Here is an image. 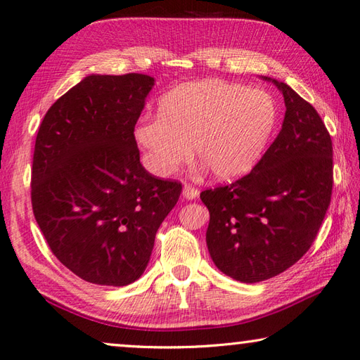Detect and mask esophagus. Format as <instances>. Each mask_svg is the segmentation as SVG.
I'll use <instances>...</instances> for the list:
<instances>
[{
  "instance_id": "1",
  "label": "esophagus",
  "mask_w": 360,
  "mask_h": 360,
  "mask_svg": "<svg viewBox=\"0 0 360 360\" xmlns=\"http://www.w3.org/2000/svg\"><path fill=\"white\" fill-rule=\"evenodd\" d=\"M183 197H185L186 200H194V199H197V197H199V189L197 188H194V186H191V185H185L183 186Z\"/></svg>"
}]
</instances>
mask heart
Returning <instances> with one entry per match:
<instances>
[{"label":"heart","instance_id":"obj_1","mask_svg":"<svg viewBox=\"0 0 360 360\" xmlns=\"http://www.w3.org/2000/svg\"><path fill=\"white\" fill-rule=\"evenodd\" d=\"M278 122L274 96L224 80L174 88L161 99L158 116L135 126V141L149 169L167 177L193 157V146L212 175L244 177L258 165Z\"/></svg>","mask_w":360,"mask_h":360}]
</instances>
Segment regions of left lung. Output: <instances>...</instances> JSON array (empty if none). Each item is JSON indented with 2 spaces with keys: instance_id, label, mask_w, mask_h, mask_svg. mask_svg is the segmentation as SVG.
Returning a JSON list of instances; mask_svg holds the SVG:
<instances>
[{
  "instance_id": "obj_1",
  "label": "left lung",
  "mask_w": 360,
  "mask_h": 360,
  "mask_svg": "<svg viewBox=\"0 0 360 360\" xmlns=\"http://www.w3.org/2000/svg\"><path fill=\"white\" fill-rule=\"evenodd\" d=\"M264 79L283 93L280 134L252 172L200 194L211 259L240 283L269 280L302 258L333 193V141L317 110L289 85Z\"/></svg>"
}]
</instances>
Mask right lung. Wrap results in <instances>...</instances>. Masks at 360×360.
<instances>
[{
    "instance_id": "add662e5",
    "label": "right lung",
    "mask_w": 360,
    "mask_h": 360,
    "mask_svg": "<svg viewBox=\"0 0 360 360\" xmlns=\"http://www.w3.org/2000/svg\"><path fill=\"white\" fill-rule=\"evenodd\" d=\"M155 79L91 75L58 98L35 139L31 199L51 252L82 280L127 285L148 267L181 183L144 169L135 124Z\"/></svg>"
}]
</instances>
